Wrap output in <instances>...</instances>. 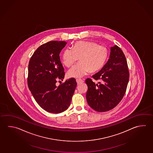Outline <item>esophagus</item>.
Masks as SVG:
<instances>
[{
  "instance_id": "1",
  "label": "esophagus",
  "mask_w": 153,
  "mask_h": 153,
  "mask_svg": "<svg viewBox=\"0 0 153 153\" xmlns=\"http://www.w3.org/2000/svg\"><path fill=\"white\" fill-rule=\"evenodd\" d=\"M76 82H77V83H78V85H80L81 83H83L84 82V81L83 80H82V79H76Z\"/></svg>"
}]
</instances>
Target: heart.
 <instances>
[{"mask_svg": "<svg viewBox=\"0 0 153 153\" xmlns=\"http://www.w3.org/2000/svg\"><path fill=\"white\" fill-rule=\"evenodd\" d=\"M108 57V50L104 46L92 41L80 40L74 42L72 48L63 52L62 60L67 67L72 66L79 58L80 61L67 73L70 78H80L89 72H97L102 68Z\"/></svg>", "mask_w": 153, "mask_h": 153, "instance_id": "b5f03b06", "label": "heart"}]
</instances>
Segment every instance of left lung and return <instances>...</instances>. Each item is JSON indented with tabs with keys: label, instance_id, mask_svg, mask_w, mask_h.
Instances as JSON below:
<instances>
[{
	"label": "left lung",
	"instance_id": "1",
	"mask_svg": "<svg viewBox=\"0 0 153 153\" xmlns=\"http://www.w3.org/2000/svg\"><path fill=\"white\" fill-rule=\"evenodd\" d=\"M129 78L128 65L125 56L117 45L111 47L107 62L91 79L86 80L88 86L87 103L98 112L108 111L115 108L125 94Z\"/></svg>",
	"mask_w": 153,
	"mask_h": 153
}]
</instances>
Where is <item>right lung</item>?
<instances>
[{"label":"right lung","instance_id":"add662e5","mask_svg":"<svg viewBox=\"0 0 153 153\" xmlns=\"http://www.w3.org/2000/svg\"><path fill=\"white\" fill-rule=\"evenodd\" d=\"M67 44L51 41L39 46L28 64L27 85L36 102L45 111L60 113L69 107L77 85L74 78L56 86L65 76L59 54Z\"/></svg>","mask_w":153,"mask_h":153}]
</instances>
